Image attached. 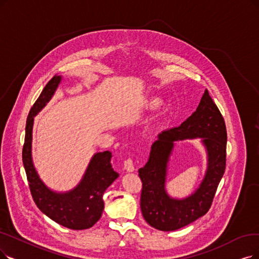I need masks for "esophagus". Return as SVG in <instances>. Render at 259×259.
Wrapping results in <instances>:
<instances>
[{
	"mask_svg": "<svg viewBox=\"0 0 259 259\" xmlns=\"http://www.w3.org/2000/svg\"><path fill=\"white\" fill-rule=\"evenodd\" d=\"M124 169H125L127 172H134L135 171V167H134V162L131 158L126 159L124 161Z\"/></svg>",
	"mask_w": 259,
	"mask_h": 259,
	"instance_id": "34e87169",
	"label": "esophagus"
}]
</instances>
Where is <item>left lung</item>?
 <instances>
[{"label":"left lung","mask_w":259,"mask_h":259,"mask_svg":"<svg viewBox=\"0 0 259 259\" xmlns=\"http://www.w3.org/2000/svg\"><path fill=\"white\" fill-rule=\"evenodd\" d=\"M200 138L208 154L204 178L190 196L172 198L165 190L167 163L175 142ZM226 127L220 110L204 91L200 104L180 126L161 132L152 144L148 162L139 169L142 182L140 207L144 220L163 232L177 231L201 218L210 208L226 163Z\"/></svg>","instance_id":"8db88e82"}]
</instances>
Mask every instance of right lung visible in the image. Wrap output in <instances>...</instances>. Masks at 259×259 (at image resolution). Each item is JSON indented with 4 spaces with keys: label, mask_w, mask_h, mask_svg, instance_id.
<instances>
[{
    "label": "right lung",
    "mask_w": 259,
    "mask_h": 259,
    "mask_svg": "<svg viewBox=\"0 0 259 259\" xmlns=\"http://www.w3.org/2000/svg\"><path fill=\"white\" fill-rule=\"evenodd\" d=\"M61 79V75L52 78L29 110L22 159L30 193L38 208L56 223L70 230L80 231L89 229L100 220L104 209L103 194L119 174L111 167V153L105 151L92 156L80 182L69 191L52 190L40 179L32 157L34 118L54 96Z\"/></svg>",
    "instance_id": "add662e5"
}]
</instances>
